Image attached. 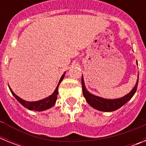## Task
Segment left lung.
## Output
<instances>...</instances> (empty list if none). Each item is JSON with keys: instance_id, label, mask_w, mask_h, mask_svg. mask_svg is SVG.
Masks as SVG:
<instances>
[{"instance_id": "left-lung-1", "label": "left lung", "mask_w": 146, "mask_h": 146, "mask_svg": "<svg viewBox=\"0 0 146 146\" xmlns=\"http://www.w3.org/2000/svg\"><path fill=\"white\" fill-rule=\"evenodd\" d=\"M81 82H82L83 96L86 98L87 102L92 108H95V109L98 110H100V111L112 112L115 111V110H116L121 108V107L124 105L134 96V94H135V92L137 91V84H138V77H137V80L135 87L133 88V89L128 94H126V96L119 98V99H104V98L99 97V96H95V95H93V94H90L88 92V91H87V89H86V86H85L84 80H83L82 76Z\"/></svg>"}]
</instances>
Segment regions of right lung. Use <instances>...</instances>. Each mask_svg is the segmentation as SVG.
I'll return each instance as SVG.
<instances>
[{
  "mask_svg": "<svg viewBox=\"0 0 146 146\" xmlns=\"http://www.w3.org/2000/svg\"><path fill=\"white\" fill-rule=\"evenodd\" d=\"M66 72H64V74L62 75V77H60V80H59L57 88H55V91L52 93V95L49 96L48 97L45 98V99H42V100H39V101L36 102H27L23 100V99L20 98L18 96H17L15 93L13 92L12 90L11 89V88L9 87L10 91H11V94L15 98L17 99L19 102L23 105V107H25V108L28 110H34V111H43L45 110L50 109V108H52L54 104H55V102L57 100V96L58 94V86L60 85V83L61 82V81L64 79V75H65Z\"/></svg>",
  "mask_w": 146,
  "mask_h": 146,
  "instance_id": "1",
  "label": "right lung"
}]
</instances>
